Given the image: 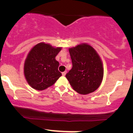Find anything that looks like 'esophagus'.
<instances>
[{
  "instance_id": "obj_1",
  "label": "esophagus",
  "mask_w": 133,
  "mask_h": 133,
  "mask_svg": "<svg viewBox=\"0 0 133 133\" xmlns=\"http://www.w3.org/2000/svg\"><path fill=\"white\" fill-rule=\"evenodd\" d=\"M66 73H67V72H66V71H64V72H63V73H62V74L63 76H65V75H66Z\"/></svg>"
}]
</instances>
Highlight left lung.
<instances>
[{
  "label": "left lung",
  "instance_id": "8db88e82",
  "mask_svg": "<svg viewBox=\"0 0 133 133\" xmlns=\"http://www.w3.org/2000/svg\"><path fill=\"white\" fill-rule=\"evenodd\" d=\"M73 64L65 77L75 91L87 95L96 91L104 77V68L100 56L95 49L82 43L69 49Z\"/></svg>",
  "mask_w": 133,
  "mask_h": 133
}]
</instances>
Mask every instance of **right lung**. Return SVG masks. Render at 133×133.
<instances>
[{"label": "right lung", "instance_id": "obj_1", "mask_svg": "<svg viewBox=\"0 0 133 133\" xmlns=\"http://www.w3.org/2000/svg\"><path fill=\"white\" fill-rule=\"evenodd\" d=\"M61 49L45 42L38 43L31 49L24 62V74L32 88L44 90L62 76L58 70L59 62L55 59Z\"/></svg>", "mask_w": 133, "mask_h": 133}]
</instances>
